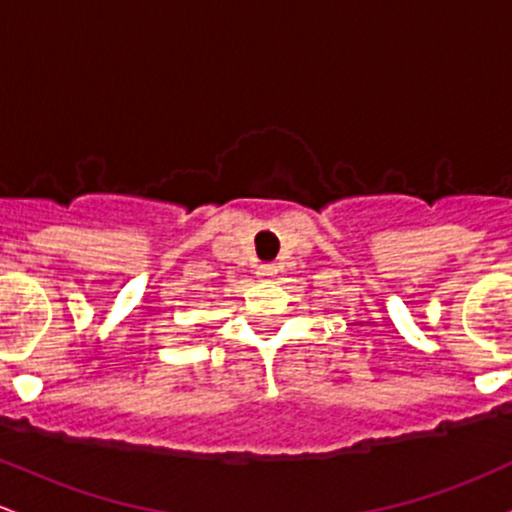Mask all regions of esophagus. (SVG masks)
Returning a JSON list of instances; mask_svg holds the SVG:
<instances>
[{"mask_svg": "<svg viewBox=\"0 0 512 512\" xmlns=\"http://www.w3.org/2000/svg\"><path fill=\"white\" fill-rule=\"evenodd\" d=\"M256 276L258 278H273L276 276V266H273V263H261L256 271Z\"/></svg>", "mask_w": 512, "mask_h": 512, "instance_id": "34e87169", "label": "esophagus"}]
</instances>
